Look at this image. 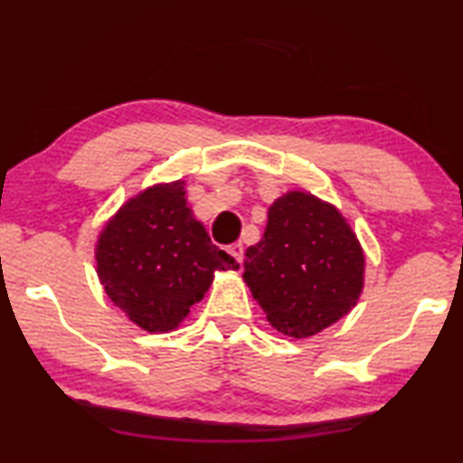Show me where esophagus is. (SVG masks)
<instances>
[{
  "label": "esophagus",
  "instance_id": "1",
  "mask_svg": "<svg viewBox=\"0 0 463 463\" xmlns=\"http://www.w3.org/2000/svg\"><path fill=\"white\" fill-rule=\"evenodd\" d=\"M227 250H230V255H232V257H236V261H238V263H242V259H244V246H242V244H240V242L232 244L230 249H227Z\"/></svg>",
  "mask_w": 463,
  "mask_h": 463
}]
</instances>
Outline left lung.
<instances>
[{"instance_id": "left-lung-1", "label": "left lung", "mask_w": 463, "mask_h": 463, "mask_svg": "<svg viewBox=\"0 0 463 463\" xmlns=\"http://www.w3.org/2000/svg\"><path fill=\"white\" fill-rule=\"evenodd\" d=\"M244 282L278 333L307 339L352 312L364 288V252L347 219L307 192H287L249 246Z\"/></svg>"}]
</instances>
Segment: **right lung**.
Returning <instances> with one entry per match:
<instances>
[{"label":"right lung","instance_id":"right-lung-1","mask_svg":"<svg viewBox=\"0 0 463 463\" xmlns=\"http://www.w3.org/2000/svg\"><path fill=\"white\" fill-rule=\"evenodd\" d=\"M94 259L107 297L147 333L175 331L214 271L240 268L194 217L185 181L157 183L122 204L99 233Z\"/></svg>","mask_w":463,"mask_h":463}]
</instances>
